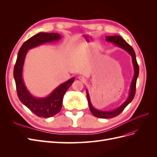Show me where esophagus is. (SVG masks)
I'll return each instance as SVG.
<instances>
[{
  "instance_id": "34e87169",
  "label": "esophagus",
  "mask_w": 157,
  "mask_h": 157,
  "mask_svg": "<svg viewBox=\"0 0 157 157\" xmlns=\"http://www.w3.org/2000/svg\"><path fill=\"white\" fill-rule=\"evenodd\" d=\"M78 78L81 80V81L82 82H85L86 81V78H85L84 77H83V76H80V77H78Z\"/></svg>"
}]
</instances>
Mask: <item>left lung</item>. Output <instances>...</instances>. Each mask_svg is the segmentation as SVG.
Listing matches in <instances>:
<instances>
[{"label": "left lung", "mask_w": 157, "mask_h": 157, "mask_svg": "<svg viewBox=\"0 0 157 157\" xmlns=\"http://www.w3.org/2000/svg\"><path fill=\"white\" fill-rule=\"evenodd\" d=\"M105 40L107 42H112V43H113L115 45L121 47V48L125 50L127 52H128L132 58V63H133V65H134V77H133L132 81L129 96H128V99L122 104L120 107H118V108L115 109V110L109 111H99L96 109H95L92 106L91 101H90L89 94H88V90H86V96H87V99L88 101L89 108H90V111H91V113H92V115L98 118H111L119 115V114L124 110V108L128 105V104L133 100V99H134L136 94L137 78L138 77V75H139V65L137 62L136 54L134 49H133L132 47L130 44H128L126 42V41L123 39L121 36H118V35L107 36L105 37Z\"/></svg>", "instance_id": "8db88e82"}]
</instances>
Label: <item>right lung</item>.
<instances>
[{"mask_svg": "<svg viewBox=\"0 0 157 157\" xmlns=\"http://www.w3.org/2000/svg\"><path fill=\"white\" fill-rule=\"evenodd\" d=\"M60 39L59 34L54 33H39L31 37L23 44L19 50L16 62L14 65L13 77L16 82L17 96L23 105L39 117L49 118L60 111L64 94L74 82L75 78H71L60 84L48 96L43 98H35L28 91L22 78L25 58L29 50L46 42L57 41Z\"/></svg>", "mask_w": 157, "mask_h": 157, "instance_id": "add662e5", "label": "right lung"}]
</instances>
